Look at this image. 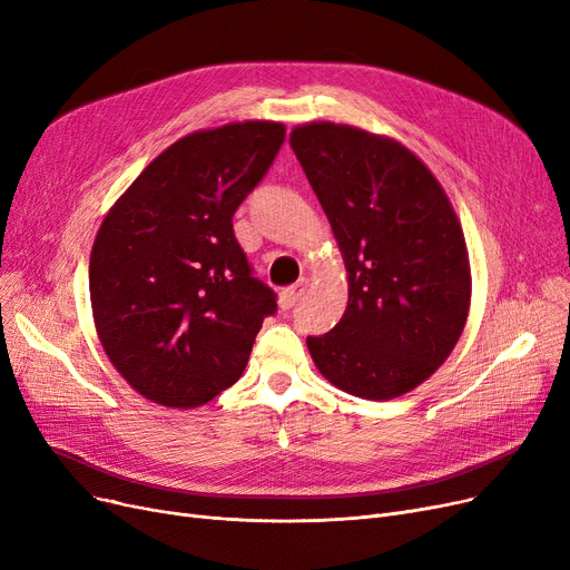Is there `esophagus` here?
I'll use <instances>...</instances> for the list:
<instances>
[{
	"label": "esophagus",
	"instance_id": "1",
	"mask_svg": "<svg viewBox=\"0 0 570 570\" xmlns=\"http://www.w3.org/2000/svg\"><path fill=\"white\" fill-rule=\"evenodd\" d=\"M307 279H301L297 284H293V286H288V288H284L282 293H279V307H282V312H288V309H293L297 303L303 301V295H305V291H307Z\"/></svg>",
	"mask_w": 570,
	"mask_h": 570
}]
</instances>
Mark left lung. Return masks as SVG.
Returning a JSON list of instances; mask_svg holds the SVG:
<instances>
[{
	"label": "left lung",
	"instance_id": "8db88e82",
	"mask_svg": "<svg viewBox=\"0 0 570 570\" xmlns=\"http://www.w3.org/2000/svg\"><path fill=\"white\" fill-rule=\"evenodd\" d=\"M333 226L348 273L346 312L307 337L318 372L363 400H393L430 379L469 314L471 269L455 209L402 142L312 122L288 138Z\"/></svg>",
	"mask_w": 570,
	"mask_h": 570
}]
</instances>
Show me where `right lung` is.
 Here are the masks:
<instances>
[{
	"instance_id": "1",
	"label": "right lung",
	"mask_w": 570,
	"mask_h": 570,
	"mask_svg": "<svg viewBox=\"0 0 570 570\" xmlns=\"http://www.w3.org/2000/svg\"><path fill=\"white\" fill-rule=\"evenodd\" d=\"M279 122L194 131L106 215L89 256L101 346L136 393L194 409L243 376L277 295L252 275L233 215L273 166Z\"/></svg>"
}]
</instances>
